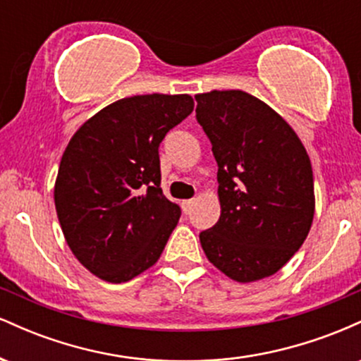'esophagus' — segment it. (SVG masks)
<instances>
[{
	"label": "esophagus",
	"instance_id": "obj_1",
	"mask_svg": "<svg viewBox=\"0 0 361 361\" xmlns=\"http://www.w3.org/2000/svg\"><path fill=\"white\" fill-rule=\"evenodd\" d=\"M192 207H193V200H183V202H181V209H183L185 214H190Z\"/></svg>",
	"mask_w": 361,
	"mask_h": 361
}]
</instances>
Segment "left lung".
I'll use <instances>...</instances> for the list:
<instances>
[{
  "label": "left lung",
  "instance_id": "1",
  "mask_svg": "<svg viewBox=\"0 0 361 361\" xmlns=\"http://www.w3.org/2000/svg\"><path fill=\"white\" fill-rule=\"evenodd\" d=\"M195 100L219 166L221 217L200 233L205 256L239 283L275 275L312 226L307 151L271 106L246 91L214 90Z\"/></svg>",
  "mask_w": 361,
  "mask_h": 361
}]
</instances>
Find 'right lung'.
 I'll list each match as a JSON object with an SVG mask.
<instances>
[{
	"instance_id": "right-lung-1",
	"label": "right lung",
	"mask_w": 361,
	"mask_h": 361,
	"mask_svg": "<svg viewBox=\"0 0 361 361\" xmlns=\"http://www.w3.org/2000/svg\"><path fill=\"white\" fill-rule=\"evenodd\" d=\"M190 94L122 98L86 120L62 154L54 202L66 243L98 279L123 283L159 259L180 221L161 190V140Z\"/></svg>"
}]
</instances>
